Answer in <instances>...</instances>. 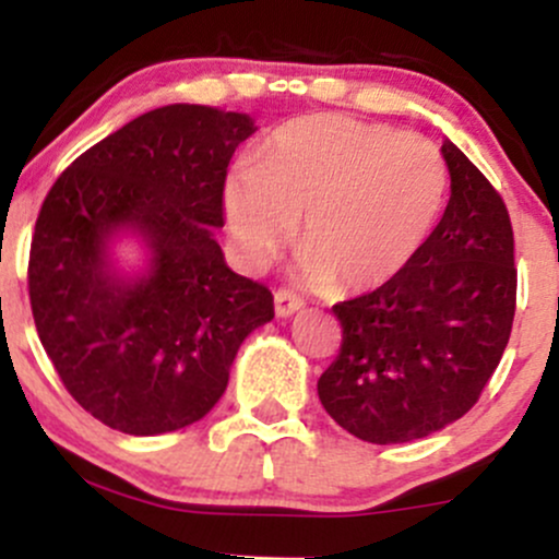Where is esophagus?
Segmentation results:
<instances>
[{
  "label": "esophagus",
  "mask_w": 559,
  "mask_h": 559,
  "mask_svg": "<svg viewBox=\"0 0 559 559\" xmlns=\"http://www.w3.org/2000/svg\"><path fill=\"white\" fill-rule=\"evenodd\" d=\"M301 307H305V299H301L299 294H294L292 288H278V292H275V316L278 318L294 316Z\"/></svg>",
  "instance_id": "34e87169"
}]
</instances>
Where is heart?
Instances as JSON below:
<instances>
[{
    "instance_id": "b5f03b06",
    "label": "heart",
    "mask_w": 559,
    "mask_h": 559,
    "mask_svg": "<svg viewBox=\"0 0 559 559\" xmlns=\"http://www.w3.org/2000/svg\"><path fill=\"white\" fill-rule=\"evenodd\" d=\"M449 168L439 146L346 115L286 123L260 163H239L226 215L249 267H265L297 234L301 278L370 292L413 262L439 223Z\"/></svg>"
}]
</instances>
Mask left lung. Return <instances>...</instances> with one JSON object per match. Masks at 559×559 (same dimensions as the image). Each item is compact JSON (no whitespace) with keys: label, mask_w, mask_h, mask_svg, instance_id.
Segmentation results:
<instances>
[{"label":"left lung","mask_w":559,"mask_h":559,"mask_svg":"<svg viewBox=\"0 0 559 559\" xmlns=\"http://www.w3.org/2000/svg\"><path fill=\"white\" fill-rule=\"evenodd\" d=\"M444 217L389 284L333 305L336 360L318 381L325 413L370 444H404L463 418L510 342L515 239L504 199L452 141Z\"/></svg>","instance_id":"obj_1"}]
</instances>
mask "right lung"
<instances>
[{"mask_svg": "<svg viewBox=\"0 0 559 559\" xmlns=\"http://www.w3.org/2000/svg\"><path fill=\"white\" fill-rule=\"evenodd\" d=\"M241 112L168 105L139 115L62 170L38 210L28 258L36 331L68 394L131 436L202 420L243 338L273 318L271 288L236 275L213 228ZM145 236L151 273L118 280L106 239Z\"/></svg>", "mask_w": 559, "mask_h": 559, "instance_id": "obj_1", "label": "right lung"}]
</instances>
